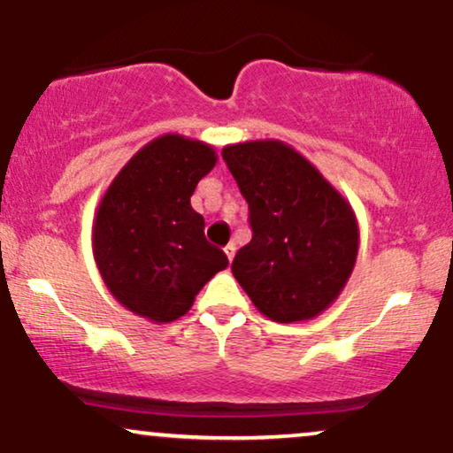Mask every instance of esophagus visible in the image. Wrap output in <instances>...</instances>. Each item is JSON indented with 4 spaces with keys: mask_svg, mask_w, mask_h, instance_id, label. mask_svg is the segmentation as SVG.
Masks as SVG:
<instances>
[{
    "mask_svg": "<svg viewBox=\"0 0 453 453\" xmlns=\"http://www.w3.org/2000/svg\"><path fill=\"white\" fill-rule=\"evenodd\" d=\"M223 251H226L227 259H230V262H232V259H234V253H236V247H234V242H230V244H227L226 249H223Z\"/></svg>",
    "mask_w": 453,
    "mask_h": 453,
    "instance_id": "esophagus-1",
    "label": "esophagus"
}]
</instances>
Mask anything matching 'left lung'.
I'll return each mask as SVG.
<instances>
[{
  "mask_svg": "<svg viewBox=\"0 0 453 453\" xmlns=\"http://www.w3.org/2000/svg\"><path fill=\"white\" fill-rule=\"evenodd\" d=\"M251 212L253 238L232 273L262 315L313 319L336 303L356 268L360 227L349 200L283 140L221 150Z\"/></svg>",
  "mask_w": 453,
  "mask_h": 453,
  "instance_id": "1",
  "label": "left lung"
}]
</instances>
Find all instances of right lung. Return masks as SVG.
<instances>
[{
  "label": "right lung",
  "instance_id": "obj_1",
  "mask_svg": "<svg viewBox=\"0 0 453 453\" xmlns=\"http://www.w3.org/2000/svg\"><path fill=\"white\" fill-rule=\"evenodd\" d=\"M215 164L211 144L164 134L132 155L96 209L91 247L104 285L153 324L183 317L200 289L227 268L189 202Z\"/></svg>",
  "mask_w": 453,
  "mask_h": 453
}]
</instances>
